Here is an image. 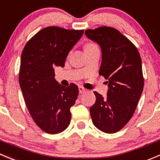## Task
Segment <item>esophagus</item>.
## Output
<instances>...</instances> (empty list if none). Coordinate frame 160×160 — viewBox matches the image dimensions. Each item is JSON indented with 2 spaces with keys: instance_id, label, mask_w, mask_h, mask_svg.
<instances>
[{
  "instance_id": "34e87169",
  "label": "esophagus",
  "mask_w": 160,
  "mask_h": 160,
  "mask_svg": "<svg viewBox=\"0 0 160 160\" xmlns=\"http://www.w3.org/2000/svg\"><path fill=\"white\" fill-rule=\"evenodd\" d=\"M85 91H86V89H84V88H82V87H79V93H80V94H83Z\"/></svg>"
}]
</instances>
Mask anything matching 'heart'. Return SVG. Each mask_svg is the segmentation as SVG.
I'll return each instance as SVG.
<instances>
[{"mask_svg":"<svg viewBox=\"0 0 160 160\" xmlns=\"http://www.w3.org/2000/svg\"><path fill=\"white\" fill-rule=\"evenodd\" d=\"M95 44H88L86 46H85V48H92V47H95Z\"/></svg>","mask_w":160,"mask_h":160,"instance_id":"obj_1","label":"heart"}]
</instances>
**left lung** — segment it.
<instances>
[{
    "mask_svg": "<svg viewBox=\"0 0 160 160\" xmlns=\"http://www.w3.org/2000/svg\"><path fill=\"white\" fill-rule=\"evenodd\" d=\"M85 35L100 46L102 63L98 72L108 84L106 98L94 92L96 102L90 108L91 119L98 129L112 134L128 123L142 95V58L133 43L114 28L87 29Z\"/></svg>",
    "mask_w": 160,
    "mask_h": 160,
    "instance_id": "1",
    "label": "left lung"
}]
</instances>
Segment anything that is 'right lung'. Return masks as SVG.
<instances>
[{"label": "right lung", "mask_w": 160, "mask_h": 160, "mask_svg": "<svg viewBox=\"0 0 160 160\" xmlns=\"http://www.w3.org/2000/svg\"><path fill=\"white\" fill-rule=\"evenodd\" d=\"M83 30L48 26L26 43L21 55L19 85L36 124L48 134H58L70 123V108L78 87H64L55 79V66L64 67L67 55Z\"/></svg>", "instance_id": "1"}]
</instances>
